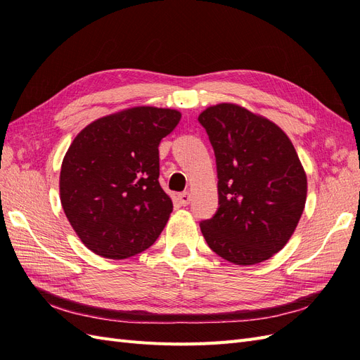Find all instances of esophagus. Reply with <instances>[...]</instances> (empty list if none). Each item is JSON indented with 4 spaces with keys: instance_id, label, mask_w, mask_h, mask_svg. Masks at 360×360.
Segmentation results:
<instances>
[{
    "instance_id": "34e87169",
    "label": "esophagus",
    "mask_w": 360,
    "mask_h": 360,
    "mask_svg": "<svg viewBox=\"0 0 360 360\" xmlns=\"http://www.w3.org/2000/svg\"><path fill=\"white\" fill-rule=\"evenodd\" d=\"M179 201L181 205H188L191 202V193L189 192L179 193Z\"/></svg>"
}]
</instances>
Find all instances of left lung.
Here are the masks:
<instances>
[{
    "instance_id": "obj_1",
    "label": "left lung",
    "mask_w": 360,
    "mask_h": 360,
    "mask_svg": "<svg viewBox=\"0 0 360 360\" xmlns=\"http://www.w3.org/2000/svg\"><path fill=\"white\" fill-rule=\"evenodd\" d=\"M216 158L219 209L201 221L207 245L250 266L287 245L307 201V174L291 141L267 118L233 103L198 117Z\"/></svg>"
}]
</instances>
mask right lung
<instances>
[{
  "label": "right lung",
  "instance_id": "obj_1",
  "mask_svg": "<svg viewBox=\"0 0 360 360\" xmlns=\"http://www.w3.org/2000/svg\"><path fill=\"white\" fill-rule=\"evenodd\" d=\"M176 110L136 106L96 120L73 139L60 174L61 205L94 254L124 259L148 249L172 201L159 184V144Z\"/></svg>",
  "mask_w": 360,
  "mask_h": 360
}]
</instances>
